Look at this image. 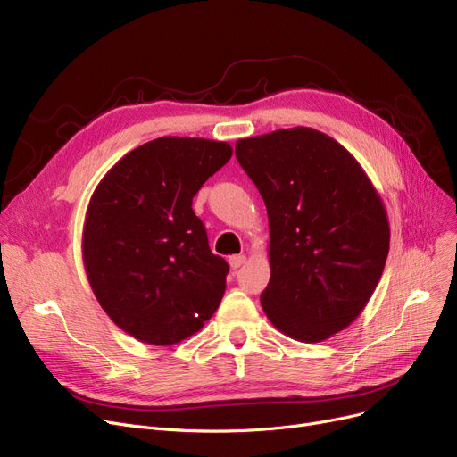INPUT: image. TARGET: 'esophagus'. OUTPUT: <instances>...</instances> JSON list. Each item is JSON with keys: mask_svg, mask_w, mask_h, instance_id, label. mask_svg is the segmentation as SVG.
Returning <instances> with one entry per match:
<instances>
[{"mask_svg": "<svg viewBox=\"0 0 457 457\" xmlns=\"http://www.w3.org/2000/svg\"><path fill=\"white\" fill-rule=\"evenodd\" d=\"M245 260L247 258L244 254H234V256L228 258V264H230L232 270H237V268H242L245 264Z\"/></svg>", "mask_w": 457, "mask_h": 457, "instance_id": "obj_1", "label": "esophagus"}]
</instances>
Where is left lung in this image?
I'll list each match as a JSON object with an SVG mask.
<instances>
[{
	"mask_svg": "<svg viewBox=\"0 0 457 457\" xmlns=\"http://www.w3.org/2000/svg\"><path fill=\"white\" fill-rule=\"evenodd\" d=\"M236 158L268 210L266 316L301 342L345 329L388 254L386 212L370 179L340 143L305 126L240 139Z\"/></svg>",
	"mask_w": 457,
	"mask_h": 457,
	"instance_id": "left-lung-1",
	"label": "left lung"
}]
</instances>
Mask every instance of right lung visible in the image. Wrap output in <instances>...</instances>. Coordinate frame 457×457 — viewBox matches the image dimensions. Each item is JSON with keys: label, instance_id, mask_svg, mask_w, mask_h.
Masks as SVG:
<instances>
[{"label": "right lung", "instance_id": "obj_1", "mask_svg": "<svg viewBox=\"0 0 457 457\" xmlns=\"http://www.w3.org/2000/svg\"><path fill=\"white\" fill-rule=\"evenodd\" d=\"M230 156L223 141L167 136L128 152L96 186L83 264L100 307L134 338L182 342L220 307L228 264L191 203Z\"/></svg>", "mask_w": 457, "mask_h": 457}]
</instances>
